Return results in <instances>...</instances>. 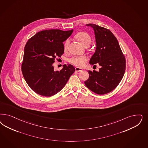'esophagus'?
<instances>
[{"label": "esophagus", "mask_w": 148, "mask_h": 148, "mask_svg": "<svg viewBox=\"0 0 148 148\" xmlns=\"http://www.w3.org/2000/svg\"><path fill=\"white\" fill-rule=\"evenodd\" d=\"M75 70H76V72H81L83 71V70H82L81 69L78 68V67H76L75 68Z\"/></svg>", "instance_id": "obj_1"}]
</instances>
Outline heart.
Segmentation results:
<instances>
[{"mask_svg":"<svg viewBox=\"0 0 148 148\" xmlns=\"http://www.w3.org/2000/svg\"><path fill=\"white\" fill-rule=\"evenodd\" d=\"M76 38L84 46H90L91 43V38L89 34L80 32L77 34ZM69 43V40H67L64 43V48L66 49ZM88 58L86 56H73L69 59V62L77 66L82 67L85 64Z\"/></svg>","mask_w":148,"mask_h":148,"instance_id":"1","label":"heart"}]
</instances>
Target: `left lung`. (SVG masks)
Listing matches in <instances>:
<instances>
[{
    "instance_id": "obj_1",
    "label": "left lung",
    "mask_w": 148,
    "mask_h": 148,
    "mask_svg": "<svg viewBox=\"0 0 148 148\" xmlns=\"http://www.w3.org/2000/svg\"><path fill=\"white\" fill-rule=\"evenodd\" d=\"M86 25L93 29L96 46L89 64H98L101 68L99 71H89V77L84 84L94 92L103 95L119 84L125 72L126 60L117 39L110 30L95 24Z\"/></svg>"
}]
</instances>
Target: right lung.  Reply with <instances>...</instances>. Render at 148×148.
Instances as JSON below:
<instances>
[{
	"instance_id": "1",
	"label": "right lung",
	"mask_w": 148,
	"mask_h": 148,
	"mask_svg": "<svg viewBox=\"0 0 148 148\" xmlns=\"http://www.w3.org/2000/svg\"><path fill=\"white\" fill-rule=\"evenodd\" d=\"M73 30H45L30 38L24 49L22 72L29 86L40 95H56L66 85L75 71L71 65H64L59 71L54 70L53 64L56 57L64 52L63 42Z\"/></svg>"
}]
</instances>
